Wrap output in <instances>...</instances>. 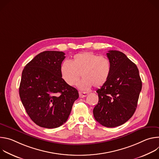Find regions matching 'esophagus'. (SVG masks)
Returning a JSON list of instances; mask_svg holds the SVG:
<instances>
[{
    "label": "esophagus",
    "instance_id": "1",
    "mask_svg": "<svg viewBox=\"0 0 159 159\" xmlns=\"http://www.w3.org/2000/svg\"><path fill=\"white\" fill-rule=\"evenodd\" d=\"M87 93H82V92H79V97L80 98H85L87 96Z\"/></svg>",
    "mask_w": 159,
    "mask_h": 159
}]
</instances>
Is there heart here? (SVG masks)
I'll list each match as a JSON object with an SVG mask.
<instances>
[{
  "mask_svg": "<svg viewBox=\"0 0 159 159\" xmlns=\"http://www.w3.org/2000/svg\"><path fill=\"white\" fill-rule=\"evenodd\" d=\"M111 72V62L107 57L89 52L75 55L71 62L65 61L60 66L61 77L68 85H76L80 75L83 77L79 83V89L83 90H89L93 85L100 87L104 85Z\"/></svg>",
  "mask_w": 159,
  "mask_h": 159,
  "instance_id": "1",
  "label": "heart"
}]
</instances>
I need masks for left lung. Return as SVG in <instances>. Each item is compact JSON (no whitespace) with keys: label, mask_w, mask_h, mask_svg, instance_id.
Segmentation results:
<instances>
[{"label":"left lung","mask_w":159,"mask_h":159,"mask_svg":"<svg viewBox=\"0 0 159 159\" xmlns=\"http://www.w3.org/2000/svg\"><path fill=\"white\" fill-rule=\"evenodd\" d=\"M110 77L96 90L98 104L93 109L95 120L108 128L120 126L133 115L137 107L142 82L138 68L123 53L110 50Z\"/></svg>","instance_id":"8db88e82"}]
</instances>
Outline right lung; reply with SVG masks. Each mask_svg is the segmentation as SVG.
I'll return each instance as SVG.
<instances>
[{"mask_svg":"<svg viewBox=\"0 0 159 159\" xmlns=\"http://www.w3.org/2000/svg\"><path fill=\"white\" fill-rule=\"evenodd\" d=\"M65 53L45 51L25 67L19 86V96L28 116L37 125L55 128L68 120L77 90L61 78L60 66Z\"/></svg>","mask_w":159,"mask_h":159,"instance_id":"obj_1","label":"right lung"}]
</instances>
